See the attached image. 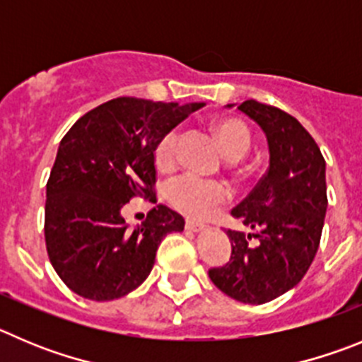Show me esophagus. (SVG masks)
I'll return each mask as SVG.
<instances>
[{"label": "esophagus", "instance_id": "esophagus-1", "mask_svg": "<svg viewBox=\"0 0 362 362\" xmlns=\"http://www.w3.org/2000/svg\"><path fill=\"white\" fill-rule=\"evenodd\" d=\"M185 229L193 230V233H200V230L205 229V226H204V223H198V221L185 220Z\"/></svg>", "mask_w": 362, "mask_h": 362}]
</instances>
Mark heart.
Instances as JSON below:
<instances>
[{
	"label": "heart",
	"mask_w": 362,
	"mask_h": 362,
	"mask_svg": "<svg viewBox=\"0 0 362 362\" xmlns=\"http://www.w3.org/2000/svg\"><path fill=\"white\" fill-rule=\"evenodd\" d=\"M214 133L221 146V151L229 160H240L250 148V133L242 120L221 119L214 124ZM178 129H169L155 148V160L162 169H169L177 162ZM165 197L180 213L189 218L209 216L218 205L229 202V189L220 182L205 180L194 173H184L171 178L165 184Z\"/></svg>",
	"instance_id": "heart-1"
}]
</instances>
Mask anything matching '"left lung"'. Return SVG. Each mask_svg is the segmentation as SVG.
Here are the masks:
<instances>
[{
    "label": "left lung",
    "mask_w": 362,
    "mask_h": 362,
    "mask_svg": "<svg viewBox=\"0 0 362 362\" xmlns=\"http://www.w3.org/2000/svg\"><path fill=\"white\" fill-rule=\"evenodd\" d=\"M238 110L265 133L269 169L230 211L256 234L227 230L233 252L209 278L236 301L263 305L294 288L314 262L328 205L327 164L310 133L286 112L254 99Z\"/></svg>",
    "instance_id": "8db88e82"
}]
</instances>
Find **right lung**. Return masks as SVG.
<instances>
[{"label": "right lung", "instance_id": "add662e5", "mask_svg": "<svg viewBox=\"0 0 362 362\" xmlns=\"http://www.w3.org/2000/svg\"><path fill=\"white\" fill-rule=\"evenodd\" d=\"M202 106L117 97L68 129L47 182L45 242L70 291L93 301L129 294L149 276L165 234L184 230L168 205H155L136 227L122 207L132 198L157 204L155 148Z\"/></svg>", "mask_w": 362, "mask_h": 362}]
</instances>
